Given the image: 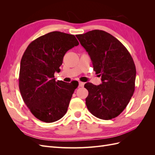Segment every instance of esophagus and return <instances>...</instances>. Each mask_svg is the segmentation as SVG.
Returning a JSON list of instances; mask_svg holds the SVG:
<instances>
[{"mask_svg": "<svg viewBox=\"0 0 155 155\" xmlns=\"http://www.w3.org/2000/svg\"><path fill=\"white\" fill-rule=\"evenodd\" d=\"M84 83L83 82H81V81H79V87H83L84 86Z\"/></svg>", "mask_w": 155, "mask_h": 155, "instance_id": "esophagus-1", "label": "esophagus"}]
</instances>
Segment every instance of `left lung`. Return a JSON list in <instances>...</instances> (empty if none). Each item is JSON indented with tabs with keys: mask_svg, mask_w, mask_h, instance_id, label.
Returning <instances> with one entry per match:
<instances>
[{
	"mask_svg": "<svg viewBox=\"0 0 155 155\" xmlns=\"http://www.w3.org/2000/svg\"><path fill=\"white\" fill-rule=\"evenodd\" d=\"M76 37L90 55L94 70L101 76L100 85L85 84L87 109L98 118H114L134 92L137 71L133 58L120 41L105 31L94 30Z\"/></svg>",
	"mask_w": 155,
	"mask_h": 155,
	"instance_id": "1",
	"label": "left lung"
}]
</instances>
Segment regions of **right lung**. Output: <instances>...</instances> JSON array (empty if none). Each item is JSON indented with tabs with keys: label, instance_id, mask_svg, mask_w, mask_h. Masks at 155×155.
Segmentation results:
<instances>
[{
	"label": "right lung",
	"instance_id": "right-lung-1",
	"mask_svg": "<svg viewBox=\"0 0 155 155\" xmlns=\"http://www.w3.org/2000/svg\"><path fill=\"white\" fill-rule=\"evenodd\" d=\"M79 45L74 35L52 31L28 46L21 61L18 87L25 104L35 118L46 123L66 114L78 84L55 81L64 54Z\"/></svg>",
	"mask_w": 155,
	"mask_h": 155
}]
</instances>
